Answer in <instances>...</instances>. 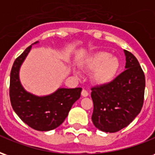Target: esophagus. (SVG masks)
<instances>
[{
	"mask_svg": "<svg viewBox=\"0 0 155 155\" xmlns=\"http://www.w3.org/2000/svg\"><path fill=\"white\" fill-rule=\"evenodd\" d=\"M81 94H82V96L85 97V96H88V95H89V93H88L87 91H85V90H82V91H81Z\"/></svg>",
	"mask_w": 155,
	"mask_h": 155,
	"instance_id": "1",
	"label": "esophagus"
}]
</instances>
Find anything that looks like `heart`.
<instances>
[{
    "label": "heart",
    "mask_w": 155,
    "mask_h": 155,
    "mask_svg": "<svg viewBox=\"0 0 155 155\" xmlns=\"http://www.w3.org/2000/svg\"><path fill=\"white\" fill-rule=\"evenodd\" d=\"M84 66L88 71H94L92 76L94 83L106 84L116 77L120 64L118 58L106 51H100L88 58Z\"/></svg>",
    "instance_id": "heart-1"
}]
</instances>
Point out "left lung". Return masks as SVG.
Masks as SVG:
<instances>
[{
  "label": "left lung",
  "instance_id": "1",
  "mask_svg": "<svg viewBox=\"0 0 155 155\" xmlns=\"http://www.w3.org/2000/svg\"><path fill=\"white\" fill-rule=\"evenodd\" d=\"M126 70L106 84L91 88L92 121L99 130L114 133L129 125L143 104L145 76L136 57L124 51Z\"/></svg>",
  "mask_w": 155,
  "mask_h": 155
}]
</instances>
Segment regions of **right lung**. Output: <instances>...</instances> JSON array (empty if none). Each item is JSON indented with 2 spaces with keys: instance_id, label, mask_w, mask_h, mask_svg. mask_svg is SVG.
I'll return each mask as SVG.
<instances>
[{
  "instance_id": "1",
  "label": "right lung",
  "mask_w": 155,
  "mask_h": 155,
  "mask_svg": "<svg viewBox=\"0 0 155 155\" xmlns=\"http://www.w3.org/2000/svg\"><path fill=\"white\" fill-rule=\"evenodd\" d=\"M26 48L15 59L10 78V100L16 114L27 125L39 131L54 130L64 122L72 105L81 97V88H61L54 94L38 97L22 88L19 81V68L31 50Z\"/></svg>"
}]
</instances>
